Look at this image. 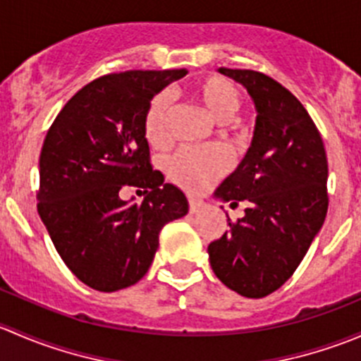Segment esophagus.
I'll use <instances>...</instances> for the list:
<instances>
[{
  "mask_svg": "<svg viewBox=\"0 0 361 361\" xmlns=\"http://www.w3.org/2000/svg\"><path fill=\"white\" fill-rule=\"evenodd\" d=\"M188 206H190V213H199L204 207V202L199 201V199H190V201H188Z\"/></svg>",
  "mask_w": 361,
  "mask_h": 361,
  "instance_id": "obj_1",
  "label": "esophagus"
}]
</instances>
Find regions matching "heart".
<instances>
[{
	"label": "heart",
	"instance_id": "1",
	"mask_svg": "<svg viewBox=\"0 0 361 361\" xmlns=\"http://www.w3.org/2000/svg\"><path fill=\"white\" fill-rule=\"evenodd\" d=\"M192 96L216 122L225 123L234 118L241 108V94L228 80L221 76H206L192 85ZM171 115V96L160 92L145 111V136L155 148L169 143L167 122ZM231 166V157L224 150H180L167 162L171 180L188 192H199L213 183Z\"/></svg>",
	"mask_w": 361,
	"mask_h": 361
}]
</instances>
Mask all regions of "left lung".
I'll return each instance as SVG.
<instances>
[{
	"mask_svg": "<svg viewBox=\"0 0 361 361\" xmlns=\"http://www.w3.org/2000/svg\"><path fill=\"white\" fill-rule=\"evenodd\" d=\"M248 90L257 111L253 140L214 197L245 201V216L207 246L227 288L262 298L285 285L307 253L329 209V162L323 140L300 101L253 69L220 68Z\"/></svg>",
	"mask_w": 361,
	"mask_h": 361,
	"instance_id": "8db88e82",
	"label": "left lung"
}]
</instances>
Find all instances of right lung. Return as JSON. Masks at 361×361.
Segmentation results:
<instances>
[{"label":"right lung","mask_w":361,"mask_h":361,"mask_svg":"<svg viewBox=\"0 0 361 361\" xmlns=\"http://www.w3.org/2000/svg\"><path fill=\"white\" fill-rule=\"evenodd\" d=\"M187 69L110 73L64 104L39 155L38 213L57 253L87 286L116 292L148 272L162 227L188 213L183 192L150 164L145 111ZM137 188L140 204L123 202Z\"/></svg>","instance_id":"1"}]
</instances>
